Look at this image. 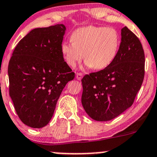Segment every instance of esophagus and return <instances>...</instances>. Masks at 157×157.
Wrapping results in <instances>:
<instances>
[{
	"label": "esophagus",
	"mask_w": 157,
	"mask_h": 157,
	"mask_svg": "<svg viewBox=\"0 0 157 157\" xmlns=\"http://www.w3.org/2000/svg\"><path fill=\"white\" fill-rule=\"evenodd\" d=\"M82 77V73H77L76 74V78L78 80H80Z\"/></svg>",
	"instance_id": "34e87169"
}]
</instances>
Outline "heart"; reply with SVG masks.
<instances>
[{
	"instance_id": "1",
	"label": "heart",
	"mask_w": 157,
	"mask_h": 157,
	"mask_svg": "<svg viewBox=\"0 0 157 157\" xmlns=\"http://www.w3.org/2000/svg\"><path fill=\"white\" fill-rule=\"evenodd\" d=\"M71 42L62 43L61 52L65 63L71 67L82 58L88 68L102 70L114 61L120 48L121 37L113 27H80L72 33Z\"/></svg>"
}]
</instances>
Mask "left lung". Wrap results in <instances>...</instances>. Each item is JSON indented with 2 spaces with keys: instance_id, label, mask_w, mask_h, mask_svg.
Returning a JSON list of instances; mask_svg holds the SVG:
<instances>
[{
  "instance_id": "1",
  "label": "left lung",
  "mask_w": 157,
  "mask_h": 157,
  "mask_svg": "<svg viewBox=\"0 0 157 157\" xmlns=\"http://www.w3.org/2000/svg\"><path fill=\"white\" fill-rule=\"evenodd\" d=\"M144 76V53L136 36L121 29L118 54L107 68L82 79V105L90 118L107 121L133 104Z\"/></svg>"
}]
</instances>
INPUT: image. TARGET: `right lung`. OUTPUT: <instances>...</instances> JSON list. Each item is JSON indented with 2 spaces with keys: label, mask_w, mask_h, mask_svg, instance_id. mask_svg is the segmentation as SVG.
<instances>
[{
  "label": "right lung",
  "mask_w": 157,
  "mask_h": 157,
  "mask_svg": "<svg viewBox=\"0 0 157 157\" xmlns=\"http://www.w3.org/2000/svg\"><path fill=\"white\" fill-rule=\"evenodd\" d=\"M63 24L35 28L15 47L8 66L10 95L18 117L33 128L46 126L75 73L65 62Z\"/></svg>",
  "instance_id": "right-lung-1"
}]
</instances>
